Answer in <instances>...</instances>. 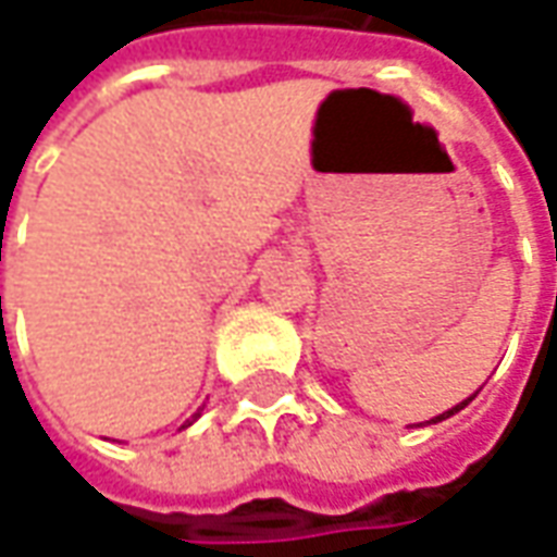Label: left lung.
<instances>
[{
	"mask_svg": "<svg viewBox=\"0 0 557 557\" xmlns=\"http://www.w3.org/2000/svg\"><path fill=\"white\" fill-rule=\"evenodd\" d=\"M474 394H478V392H474ZM474 394H471V397H466L462 404H456V407H450V410H447V412H441V416H434V419H429L425 425H434V422H444V419H450L453 412H459V410H462V407H469L471 400H474ZM419 425H422V422H419Z\"/></svg>",
	"mask_w": 557,
	"mask_h": 557,
	"instance_id": "8db88e82",
	"label": "left lung"
}]
</instances>
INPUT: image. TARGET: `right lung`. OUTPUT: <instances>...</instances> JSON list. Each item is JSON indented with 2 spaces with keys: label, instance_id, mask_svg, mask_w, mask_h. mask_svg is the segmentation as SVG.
Here are the masks:
<instances>
[{
  "label": "right lung",
  "instance_id": "add662e5",
  "mask_svg": "<svg viewBox=\"0 0 557 557\" xmlns=\"http://www.w3.org/2000/svg\"><path fill=\"white\" fill-rule=\"evenodd\" d=\"M197 416H200V412H197ZM197 416H194V419H197ZM194 419H187V422H184L182 429H187V425H194Z\"/></svg>",
  "mask_w": 557,
  "mask_h": 557
}]
</instances>
